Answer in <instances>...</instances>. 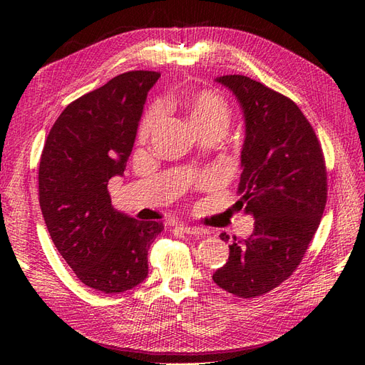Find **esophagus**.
I'll return each mask as SVG.
<instances>
[{
    "label": "esophagus",
    "mask_w": 365,
    "mask_h": 365,
    "mask_svg": "<svg viewBox=\"0 0 365 365\" xmlns=\"http://www.w3.org/2000/svg\"><path fill=\"white\" fill-rule=\"evenodd\" d=\"M175 228H176V230H180L181 233L190 235V236H200V235H202V230H201V228L190 227V225H184V224H180V225H176Z\"/></svg>",
    "instance_id": "obj_1"
}]
</instances>
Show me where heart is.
Returning a JSON list of instances; mask_svg holds the SVG:
<instances>
[{
	"label": "heart",
	"mask_w": 365,
	"mask_h": 365,
	"mask_svg": "<svg viewBox=\"0 0 365 365\" xmlns=\"http://www.w3.org/2000/svg\"><path fill=\"white\" fill-rule=\"evenodd\" d=\"M180 103L189 113L190 120L200 132L212 129H219L224 132L230 125L231 106L227 102V98L219 93L208 90L192 93L184 96ZM157 118L158 108H152L145 118L141 120L138 129V138L141 141H146L150 137L153 128H155Z\"/></svg>",
	"instance_id": "1"
}]
</instances>
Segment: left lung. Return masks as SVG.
<instances>
[{
  "instance_id": "left-lung-1",
  "label": "left lung",
  "mask_w": 365,
  "mask_h": 365,
  "mask_svg": "<svg viewBox=\"0 0 365 365\" xmlns=\"http://www.w3.org/2000/svg\"><path fill=\"white\" fill-rule=\"evenodd\" d=\"M216 82L236 96L244 113L236 205L254 217V231L248 239L235 237L213 280L236 297L254 298L277 288L300 264L326 207V164L314 128L291 98L240 74Z\"/></svg>"
}]
</instances>
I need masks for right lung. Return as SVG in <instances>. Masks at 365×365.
I'll list each match as a JSON object with an SVG mask.
<instances>
[{"mask_svg": "<svg viewBox=\"0 0 365 365\" xmlns=\"http://www.w3.org/2000/svg\"><path fill=\"white\" fill-rule=\"evenodd\" d=\"M157 71H128L71 102L54 121L39 163V204L54 247L83 284L125 292L148 277V251L161 231L111 204Z\"/></svg>", "mask_w": 365, "mask_h": 365, "instance_id": "1", "label": "right lung"}]
</instances>
